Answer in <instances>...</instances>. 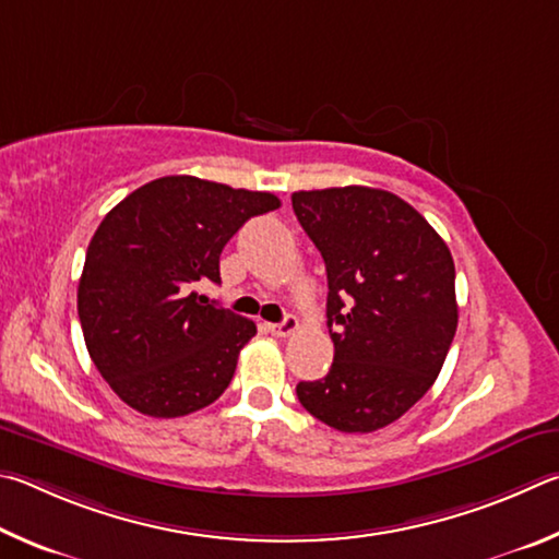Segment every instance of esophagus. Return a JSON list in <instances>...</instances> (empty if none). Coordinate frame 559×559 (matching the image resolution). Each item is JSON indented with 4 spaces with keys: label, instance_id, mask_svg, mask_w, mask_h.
Wrapping results in <instances>:
<instances>
[{
    "label": "esophagus",
    "instance_id": "obj_1",
    "mask_svg": "<svg viewBox=\"0 0 559 559\" xmlns=\"http://www.w3.org/2000/svg\"><path fill=\"white\" fill-rule=\"evenodd\" d=\"M267 329L272 331L274 336H292V334H295V331L299 329V321H297V317L287 314L285 321H280V324H270Z\"/></svg>",
    "mask_w": 559,
    "mask_h": 559
}]
</instances>
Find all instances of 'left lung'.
Returning <instances> with one entry per match:
<instances>
[{"label": "left lung", "mask_w": 559, "mask_h": 559, "mask_svg": "<svg viewBox=\"0 0 559 559\" xmlns=\"http://www.w3.org/2000/svg\"><path fill=\"white\" fill-rule=\"evenodd\" d=\"M292 209L326 264L334 341L326 378L301 380L297 397L338 432H376L425 397L444 366L459 321L452 252L390 191H297Z\"/></svg>", "instance_id": "left-lung-1"}]
</instances>
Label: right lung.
Returning <instances> with one entry per match:
<instances>
[{
    "mask_svg": "<svg viewBox=\"0 0 559 559\" xmlns=\"http://www.w3.org/2000/svg\"><path fill=\"white\" fill-rule=\"evenodd\" d=\"M280 209L267 191L162 176L105 215L78 282L87 354L132 409L169 419L209 407L258 334L195 292L221 282V252L252 215Z\"/></svg>",
    "mask_w": 559,
    "mask_h": 559,
    "instance_id": "1",
    "label": "right lung"
}]
</instances>
